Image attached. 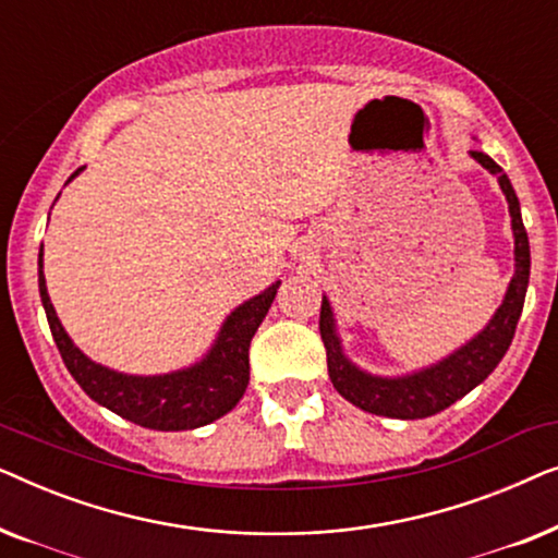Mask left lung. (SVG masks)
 I'll return each instance as SVG.
<instances>
[{
	"label": "left lung",
	"instance_id": "1",
	"mask_svg": "<svg viewBox=\"0 0 558 558\" xmlns=\"http://www.w3.org/2000/svg\"><path fill=\"white\" fill-rule=\"evenodd\" d=\"M472 157H475L485 170L498 174L502 193H506L510 223H513L515 235V274L513 279H510L506 300H502L498 312H495L493 319L477 338H472L468 345L454 350L452 355L439 361L437 365H432V368L411 373V376H371V373L361 371L342 355L340 338L338 332H335L330 302L323 296L319 335H323L327 350V373H330L332 386L338 388L342 399L355 403L357 409L368 411V414L391 418H424L439 414V411L452 407L457 399L468 396L477 384H483V380L495 371V365L502 361L510 342H513L515 325L518 319H521L525 289H529L531 277L529 233H525L523 228L521 203H518L515 190L510 185L508 174L502 172V167L498 162H493L485 151H472Z\"/></svg>",
	"mask_w": 558,
	"mask_h": 558
}]
</instances>
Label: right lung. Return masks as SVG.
I'll list each match as a JSON object with an SVG mask.
<instances>
[{"label":"right lung","instance_id":"obj_1","mask_svg":"<svg viewBox=\"0 0 558 558\" xmlns=\"http://www.w3.org/2000/svg\"><path fill=\"white\" fill-rule=\"evenodd\" d=\"M37 281H40L43 307L48 315L52 340L78 386L113 414L157 432L197 429V426L228 414L241 401L248 386L251 338L264 323L281 284L277 281L262 294H256L254 300L235 307L220 327L216 345L208 350L201 363L190 365L185 371L165 373V376H126V373L94 363L68 338L56 310H52L48 287H45L43 248L37 258Z\"/></svg>","mask_w":558,"mask_h":558}]
</instances>
